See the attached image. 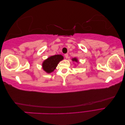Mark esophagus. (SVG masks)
I'll use <instances>...</instances> for the list:
<instances>
[{"label": "esophagus", "instance_id": "esophagus-1", "mask_svg": "<svg viewBox=\"0 0 125 125\" xmlns=\"http://www.w3.org/2000/svg\"><path fill=\"white\" fill-rule=\"evenodd\" d=\"M65 58H68V54H65Z\"/></svg>", "mask_w": 125, "mask_h": 125}]
</instances>
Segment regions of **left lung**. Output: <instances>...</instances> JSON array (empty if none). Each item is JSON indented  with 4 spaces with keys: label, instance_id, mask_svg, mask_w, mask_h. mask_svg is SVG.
I'll return each mask as SVG.
<instances>
[{
    "label": "left lung",
    "instance_id": "1",
    "mask_svg": "<svg viewBox=\"0 0 125 125\" xmlns=\"http://www.w3.org/2000/svg\"><path fill=\"white\" fill-rule=\"evenodd\" d=\"M72 60H73V62H78V59L77 58H73L72 59Z\"/></svg>",
    "mask_w": 125,
    "mask_h": 125
}]
</instances>
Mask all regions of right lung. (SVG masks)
I'll list each match as a JSON object with an SVG mask.
<instances>
[{
    "instance_id": "right-lung-1",
    "label": "right lung",
    "mask_w": 125,
    "mask_h": 125,
    "mask_svg": "<svg viewBox=\"0 0 125 125\" xmlns=\"http://www.w3.org/2000/svg\"><path fill=\"white\" fill-rule=\"evenodd\" d=\"M63 59V57L61 55L52 56L45 60L42 63L43 70L48 73L53 72L57 66L58 63Z\"/></svg>"
}]
</instances>
